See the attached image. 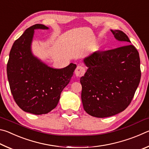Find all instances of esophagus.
<instances>
[{
    "label": "esophagus",
    "instance_id": "1",
    "mask_svg": "<svg viewBox=\"0 0 149 149\" xmlns=\"http://www.w3.org/2000/svg\"><path fill=\"white\" fill-rule=\"evenodd\" d=\"M85 69L81 65H77L76 69L75 70V74L77 77H81L85 74Z\"/></svg>",
    "mask_w": 149,
    "mask_h": 149
}]
</instances>
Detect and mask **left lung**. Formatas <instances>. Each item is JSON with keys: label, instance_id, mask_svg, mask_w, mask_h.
Returning a JSON list of instances; mask_svg holds the SVG:
<instances>
[{"label": "left lung", "instance_id": "1", "mask_svg": "<svg viewBox=\"0 0 149 149\" xmlns=\"http://www.w3.org/2000/svg\"><path fill=\"white\" fill-rule=\"evenodd\" d=\"M122 46L107 51H96L85 57L88 68L80 78L81 100L85 112L97 118L110 117L127 108L141 79L140 58L127 35L110 30Z\"/></svg>", "mask_w": 149, "mask_h": 149}]
</instances>
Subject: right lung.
I'll list each match as a JSON object with an SVG mask.
<instances>
[{
	"label": "right lung",
	"instance_id": "right-lung-1",
	"mask_svg": "<svg viewBox=\"0 0 149 149\" xmlns=\"http://www.w3.org/2000/svg\"><path fill=\"white\" fill-rule=\"evenodd\" d=\"M42 24L29 27L14 42L7 64V76L14 99L26 112L47 114L56 107L76 65L58 69L50 67L32 52L35 29H49Z\"/></svg>",
	"mask_w": 149,
	"mask_h": 149
}]
</instances>
